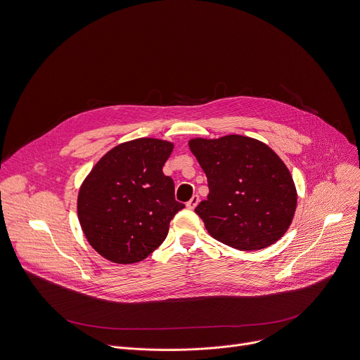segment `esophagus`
Wrapping results in <instances>:
<instances>
[{"label": "esophagus", "instance_id": "34e87169", "mask_svg": "<svg viewBox=\"0 0 360 360\" xmlns=\"http://www.w3.org/2000/svg\"><path fill=\"white\" fill-rule=\"evenodd\" d=\"M198 205V195L197 194H194L191 198H190V200L187 202V209H190V210H193L195 206Z\"/></svg>", "mask_w": 360, "mask_h": 360}]
</instances>
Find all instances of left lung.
I'll use <instances>...</instances> for the list:
<instances>
[{
  "label": "left lung",
  "instance_id": "obj_1",
  "mask_svg": "<svg viewBox=\"0 0 360 360\" xmlns=\"http://www.w3.org/2000/svg\"><path fill=\"white\" fill-rule=\"evenodd\" d=\"M188 148L206 173L207 200L195 207L209 234L236 250H262L288 231L297 206L293 177L267 144L240 134L195 137Z\"/></svg>",
  "mask_w": 360,
  "mask_h": 360
}]
</instances>
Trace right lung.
Here are the masks:
<instances>
[{
  "instance_id": "obj_1",
  "label": "right lung",
  "mask_w": 360,
  "mask_h": 360,
  "mask_svg": "<svg viewBox=\"0 0 360 360\" xmlns=\"http://www.w3.org/2000/svg\"><path fill=\"white\" fill-rule=\"evenodd\" d=\"M174 143L141 137L107 151L77 195V214L90 246L117 264L144 260L167 237L184 209L174 183L163 174Z\"/></svg>"
}]
</instances>
